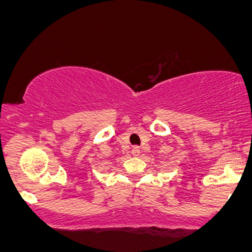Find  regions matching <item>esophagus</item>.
I'll use <instances>...</instances> for the list:
<instances>
[{"label": "esophagus", "mask_w": 252, "mask_h": 252, "mask_svg": "<svg viewBox=\"0 0 252 252\" xmlns=\"http://www.w3.org/2000/svg\"><path fill=\"white\" fill-rule=\"evenodd\" d=\"M140 148L138 147H134L133 149H132V155L134 156V157H137L138 155H140Z\"/></svg>", "instance_id": "1"}]
</instances>
